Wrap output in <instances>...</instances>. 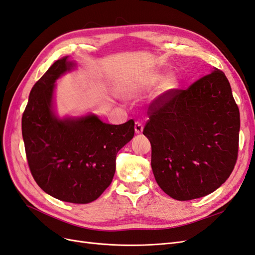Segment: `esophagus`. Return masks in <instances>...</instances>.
Returning a JSON list of instances; mask_svg holds the SVG:
<instances>
[{"mask_svg": "<svg viewBox=\"0 0 255 255\" xmlns=\"http://www.w3.org/2000/svg\"><path fill=\"white\" fill-rule=\"evenodd\" d=\"M142 129H143L142 123H141L140 121H136V122H135V132L139 134V133L142 132Z\"/></svg>", "mask_w": 255, "mask_h": 255, "instance_id": "34e87169", "label": "esophagus"}]
</instances>
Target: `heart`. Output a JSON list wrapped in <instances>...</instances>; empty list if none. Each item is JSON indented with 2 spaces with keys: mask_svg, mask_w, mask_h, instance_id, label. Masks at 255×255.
I'll use <instances>...</instances> for the list:
<instances>
[{
  "mask_svg": "<svg viewBox=\"0 0 255 255\" xmlns=\"http://www.w3.org/2000/svg\"><path fill=\"white\" fill-rule=\"evenodd\" d=\"M161 80V75L160 74H153L151 75L150 78L146 81V85H148L149 87L154 86V85H156L159 81ZM175 85V81L172 78V76H168V78L164 79L163 82L160 84V91L161 92H167L169 90H171Z\"/></svg>",
  "mask_w": 255,
  "mask_h": 255,
  "instance_id": "1",
  "label": "heart"
}]
</instances>
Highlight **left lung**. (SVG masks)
<instances>
[{"mask_svg":"<svg viewBox=\"0 0 255 255\" xmlns=\"http://www.w3.org/2000/svg\"><path fill=\"white\" fill-rule=\"evenodd\" d=\"M143 134L151 166L168 196L188 200L212 194L225 183L238 155L239 110L219 69L186 89H171L150 103Z\"/></svg>","mask_w":255,"mask_h":255,"instance_id":"8db88e82","label":"left lung"}]
</instances>
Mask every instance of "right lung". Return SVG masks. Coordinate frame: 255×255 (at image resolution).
<instances>
[{"label": "right lung", "mask_w": 255, "mask_h": 255, "mask_svg": "<svg viewBox=\"0 0 255 255\" xmlns=\"http://www.w3.org/2000/svg\"><path fill=\"white\" fill-rule=\"evenodd\" d=\"M72 66L67 57L56 60L34 85L22 116V136L38 186L61 201L86 204L111 185L116 156L133 138L135 122L113 126L94 115L57 119L52 112L54 83Z\"/></svg>", "instance_id": "1"}]
</instances>
